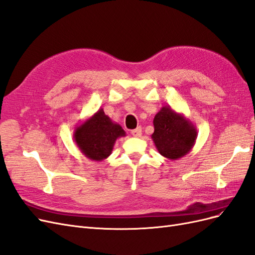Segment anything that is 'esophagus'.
I'll use <instances>...</instances> for the list:
<instances>
[{
	"instance_id": "obj_1",
	"label": "esophagus",
	"mask_w": 255,
	"mask_h": 255,
	"mask_svg": "<svg viewBox=\"0 0 255 255\" xmlns=\"http://www.w3.org/2000/svg\"><path fill=\"white\" fill-rule=\"evenodd\" d=\"M141 132H142L141 128L138 127V128H136L135 129L130 130V134H132L134 137H140V136H141Z\"/></svg>"
}]
</instances>
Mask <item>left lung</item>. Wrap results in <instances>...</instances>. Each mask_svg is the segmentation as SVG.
<instances>
[{
	"instance_id": "8db88e82",
	"label": "left lung",
	"mask_w": 255,
	"mask_h": 255,
	"mask_svg": "<svg viewBox=\"0 0 255 255\" xmlns=\"http://www.w3.org/2000/svg\"><path fill=\"white\" fill-rule=\"evenodd\" d=\"M151 135L160 155L176 160L188 154L197 139V128L189 119L170 106H163L153 120Z\"/></svg>"
}]
</instances>
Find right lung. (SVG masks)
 <instances>
[{
  "instance_id": "right-lung-1",
  "label": "right lung",
  "mask_w": 255,
  "mask_h": 255,
  "mask_svg": "<svg viewBox=\"0 0 255 255\" xmlns=\"http://www.w3.org/2000/svg\"><path fill=\"white\" fill-rule=\"evenodd\" d=\"M125 136L126 132L121 126L100 109L75 128L73 139L87 158L102 161L112 154L116 140Z\"/></svg>"
}]
</instances>
